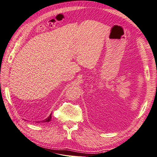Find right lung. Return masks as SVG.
Segmentation results:
<instances>
[{
	"label": "right lung",
	"mask_w": 157,
	"mask_h": 157,
	"mask_svg": "<svg viewBox=\"0 0 157 157\" xmlns=\"http://www.w3.org/2000/svg\"><path fill=\"white\" fill-rule=\"evenodd\" d=\"M51 118H52V113L50 115V116H49L48 118H47L46 119L44 120L41 122H50L51 121Z\"/></svg>",
	"instance_id": "1"
}]
</instances>
